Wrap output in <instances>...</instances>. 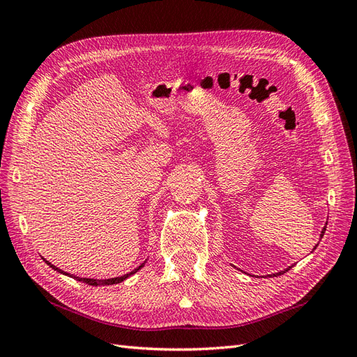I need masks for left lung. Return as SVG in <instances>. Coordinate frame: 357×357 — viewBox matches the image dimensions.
<instances>
[{"mask_svg": "<svg viewBox=\"0 0 357 357\" xmlns=\"http://www.w3.org/2000/svg\"><path fill=\"white\" fill-rule=\"evenodd\" d=\"M325 231H326V226H325V228H323V231H321V236H323V235H325ZM289 268H290V266H289ZM289 268H287V269H284V271H289ZM284 271H282V273H278V274H274V275H280V274H283Z\"/></svg>", "mask_w": 357, "mask_h": 357, "instance_id": "obj_1", "label": "left lung"}]
</instances>
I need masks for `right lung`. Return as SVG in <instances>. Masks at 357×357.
I'll use <instances>...</instances> for the list:
<instances>
[{
  "label": "right lung",
  "mask_w": 357,
  "mask_h": 357,
  "mask_svg": "<svg viewBox=\"0 0 357 357\" xmlns=\"http://www.w3.org/2000/svg\"><path fill=\"white\" fill-rule=\"evenodd\" d=\"M46 264L49 265V266H52L53 269H56L58 273H62V274H66V275H70V274H67V273H63L62 269H59V268H56V266H53L50 262H47L46 261ZM144 266V264H142L139 265L138 268H135L134 271H131L129 274H125V275H122V277H114V278H107V280H95V278H82V277H75V275H70V277H74L75 280H79V282H83V283H86V284H89V286H109V284H117V283H122L123 280H126L128 277H131L132 274H135L138 269H142Z\"/></svg>",
  "instance_id": "1"
}]
</instances>
